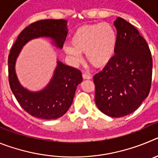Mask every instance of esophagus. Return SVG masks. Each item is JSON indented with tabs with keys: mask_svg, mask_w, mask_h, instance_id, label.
Wrapping results in <instances>:
<instances>
[{
	"mask_svg": "<svg viewBox=\"0 0 158 158\" xmlns=\"http://www.w3.org/2000/svg\"><path fill=\"white\" fill-rule=\"evenodd\" d=\"M82 77H83L84 79H87V80H89V79H91L92 78V77L90 76V75L88 74V73H85L82 74Z\"/></svg>",
	"mask_w": 158,
	"mask_h": 158,
	"instance_id": "esophagus-1",
	"label": "esophagus"
}]
</instances>
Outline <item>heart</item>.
<instances>
[{
    "label": "heart",
    "instance_id": "1",
    "mask_svg": "<svg viewBox=\"0 0 158 158\" xmlns=\"http://www.w3.org/2000/svg\"><path fill=\"white\" fill-rule=\"evenodd\" d=\"M117 34L112 25L107 22L84 25L78 27L71 39V45L64 51L74 62H80L81 53L85 54L88 62L96 68L104 67L114 57Z\"/></svg>",
    "mask_w": 158,
    "mask_h": 158
}]
</instances>
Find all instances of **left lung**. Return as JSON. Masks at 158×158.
<instances>
[{"instance_id": "1", "label": "left lung", "mask_w": 158, "mask_h": 158, "mask_svg": "<svg viewBox=\"0 0 158 158\" xmlns=\"http://www.w3.org/2000/svg\"><path fill=\"white\" fill-rule=\"evenodd\" d=\"M115 55L94 75L95 102L100 111L114 118L125 116L150 93L153 60L149 46L133 25L118 17Z\"/></svg>"}]
</instances>
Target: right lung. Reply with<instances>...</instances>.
Returning <instances> with one entry per match:
<instances>
[{"label": "right lung", "mask_w": 158, "mask_h": 158, "mask_svg": "<svg viewBox=\"0 0 158 158\" xmlns=\"http://www.w3.org/2000/svg\"><path fill=\"white\" fill-rule=\"evenodd\" d=\"M65 19H43L31 23L19 35L8 55V81L12 92L23 109L32 116L43 119L60 118L69 110L77 85L82 81L79 69L57 61L51 81L43 90L31 92L18 81L15 69L17 57L23 46L33 39L51 38L56 47L62 49L68 30Z\"/></svg>", "instance_id": "add662e5"}]
</instances>
